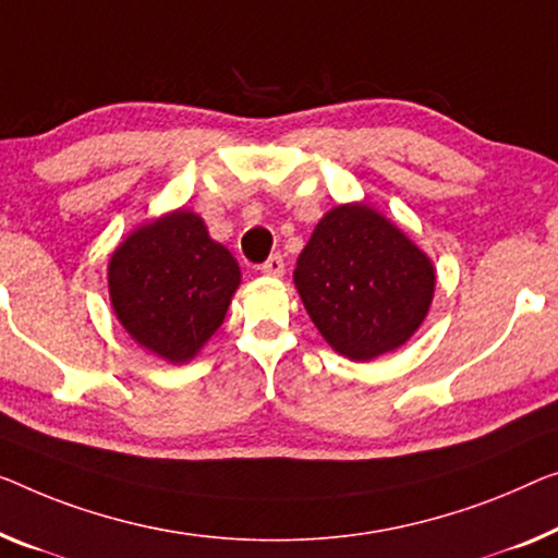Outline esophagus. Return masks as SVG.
<instances>
[{"instance_id": "obj_1", "label": "esophagus", "mask_w": 558, "mask_h": 558, "mask_svg": "<svg viewBox=\"0 0 558 558\" xmlns=\"http://www.w3.org/2000/svg\"><path fill=\"white\" fill-rule=\"evenodd\" d=\"M282 270H286V263H282V255H278V253L270 255L268 260L260 265L263 276H270V278H280Z\"/></svg>"}]
</instances>
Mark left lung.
I'll list each match as a JSON object with an SVG mask.
<instances>
[{
	"mask_svg": "<svg viewBox=\"0 0 558 558\" xmlns=\"http://www.w3.org/2000/svg\"><path fill=\"white\" fill-rule=\"evenodd\" d=\"M293 282L332 351L373 361L409 343L436 293L434 260L384 213L343 203L323 215Z\"/></svg>",
	"mask_w": 558,
	"mask_h": 558,
	"instance_id": "left-lung-1",
	"label": "left lung"
}]
</instances>
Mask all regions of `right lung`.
I'll return each instance as SVG.
<instances>
[{"label": "right lung", "instance_id": "right-lung-1", "mask_svg": "<svg viewBox=\"0 0 558 558\" xmlns=\"http://www.w3.org/2000/svg\"><path fill=\"white\" fill-rule=\"evenodd\" d=\"M240 278L232 253L185 207L132 230L107 263L120 326L172 365L193 361L222 326Z\"/></svg>", "mask_w": 558, "mask_h": 558}]
</instances>
